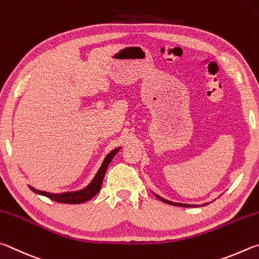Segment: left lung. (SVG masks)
<instances>
[{"mask_svg":"<svg viewBox=\"0 0 259 259\" xmlns=\"http://www.w3.org/2000/svg\"><path fill=\"white\" fill-rule=\"evenodd\" d=\"M153 194H155L156 198L159 199V200L164 201V202H166V203H169V205H173V206H180V207H198V206H200V205H190V203L173 202V201H169V200H167V199H164V198L160 197V196H158V194H156V193H153ZM206 205H208V202H207V203H202V206H206Z\"/></svg>","mask_w":259,"mask_h":259,"instance_id":"obj_1","label":"left lung"}]
</instances>
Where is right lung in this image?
Here are the masks:
<instances>
[{"label":"right lung","mask_w":259,"mask_h":259,"mask_svg":"<svg viewBox=\"0 0 259 259\" xmlns=\"http://www.w3.org/2000/svg\"><path fill=\"white\" fill-rule=\"evenodd\" d=\"M120 147L113 149L110 152L108 153L102 161L101 166L98 169L97 174L91 181L89 185H86L84 189L77 190V191H70V192H61V193H52V192H47V191H40V190L35 189L33 187L28 185L31 191L40 194V196H44L47 198H50L51 200L56 202H61V203H70V205H77V203H83L92 199L95 194H97L100 189H101L102 181L104 178V174H106V170L108 168L109 164H110L112 158L115 157L116 153L120 150Z\"/></svg>","instance_id":"right-lung-1"}]
</instances>
